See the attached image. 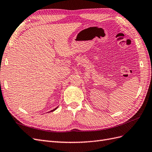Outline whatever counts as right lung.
Returning a JSON list of instances; mask_svg holds the SVG:
<instances>
[{"label":"right lung","instance_id":"1","mask_svg":"<svg viewBox=\"0 0 152 152\" xmlns=\"http://www.w3.org/2000/svg\"><path fill=\"white\" fill-rule=\"evenodd\" d=\"M57 108H58V107H56V108H54V110H51V111H50L49 112H53V111H54V110H56V109H57Z\"/></svg>","mask_w":152,"mask_h":152}]
</instances>
